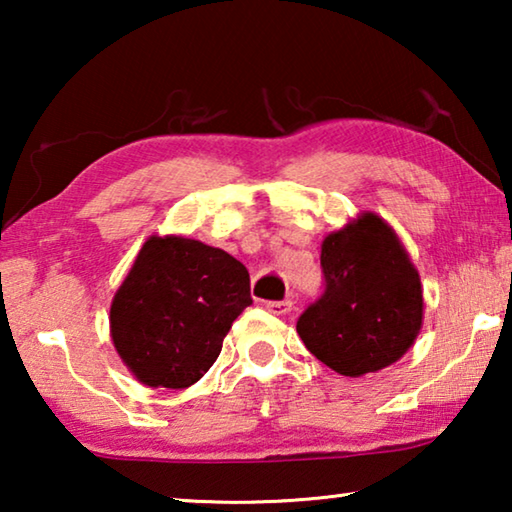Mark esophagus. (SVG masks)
Masks as SVG:
<instances>
[{
	"label": "esophagus",
	"instance_id": "34e87169",
	"mask_svg": "<svg viewBox=\"0 0 512 512\" xmlns=\"http://www.w3.org/2000/svg\"><path fill=\"white\" fill-rule=\"evenodd\" d=\"M266 309L275 316H282V314H289V311L293 309V302L291 300H268Z\"/></svg>",
	"mask_w": 512,
	"mask_h": 512
}]
</instances>
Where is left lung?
<instances>
[{
  "label": "left lung",
  "instance_id": "8db88e82",
  "mask_svg": "<svg viewBox=\"0 0 512 512\" xmlns=\"http://www.w3.org/2000/svg\"><path fill=\"white\" fill-rule=\"evenodd\" d=\"M320 268L323 293L296 325L307 350L345 377L400 359L422 327V287L391 225L368 212L327 235Z\"/></svg>",
  "mask_w": 512,
  "mask_h": 512
}]
</instances>
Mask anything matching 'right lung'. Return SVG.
Masks as SVG:
<instances>
[{
	"instance_id": "1",
	"label": "right lung",
	"mask_w": 512,
	"mask_h": 512,
	"mask_svg": "<svg viewBox=\"0 0 512 512\" xmlns=\"http://www.w3.org/2000/svg\"><path fill=\"white\" fill-rule=\"evenodd\" d=\"M248 305L239 259L196 239L151 237L112 300V343L142 384L187 388L212 368Z\"/></svg>"
}]
</instances>
